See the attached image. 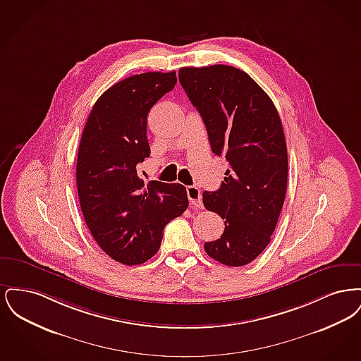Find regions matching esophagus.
Returning <instances> with one entry per match:
<instances>
[{"label": "esophagus", "instance_id": "esophagus-1", "mask_svg": "<svg viewBox=\"0 0 361 361\" xmlns=\"http://www.w3.org/2000/svg\"><path fill=\"white\" fill-rule=\"evenodd\" d=\"M187 195H188L189 202L190 206L196 207V208H202L203 203H202V192L197 187H188L187 188Z\"/></svg>", "mask_w": 361, "mask_h": 361}]
</instances>
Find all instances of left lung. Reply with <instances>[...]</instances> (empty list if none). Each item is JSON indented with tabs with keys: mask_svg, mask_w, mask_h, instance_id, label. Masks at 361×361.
I'll use <instances>...</instances> for the list:
<instances>
[{
	"mask_svg": "<svg viewBox=\"0 0 361 361\" xmlns=\"http://www.w3.org/2000/svg\"><path fill=\"white\" fill-rule=\"evenodd\" d=\"M178 80L206 124L212 153L230 165L221 188L203 192L204 207L224 221V234L204 250L227 267H243L268 246L286 199L280 116L261 86L237 68H181Z\"/></svg>",
	"mask_w": 361,
	"mask_h": 361,
	"instance_id": "8db88e82",
	"label": "left lung"
}]
</instances>
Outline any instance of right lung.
I'll return each mask as SVG.
<instances>
[{
  "instance_id": "add662e5",
  "label": "right lung",
  "mask_w": 361,
  "mask_h": 361,
  "mask_svg": "<svg viewBox=\"0 0 361 361\" xmlns=\"http://www.w3.org/2000/svg\"><path fill=\"white\" fill-rule=\"evenodd\" d=\"M176 82V71L116 82L93 105L80 142L77 190L86 226L104 252L124 265L153 257L165 226L189 204L184 185L157 180L146 185L137 173L150 157L149 111Z\"/></svg>"
}]
</instances>
